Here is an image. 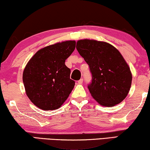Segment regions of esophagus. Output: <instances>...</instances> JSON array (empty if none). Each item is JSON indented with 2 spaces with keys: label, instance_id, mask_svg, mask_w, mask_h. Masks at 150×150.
<instances>
[{
  "label": "esophagus",
  "instance_id": "obj_1",
  "mask_svg": "<svg viewBox=\"0 0 150 150\" xmlns=\"http://www.w3.org/2000/svg\"><path fill=\"white\" fill-rule=\"evenodd\" d=\"M83 79H80L79 81H78V83H79V85H81V84H83Z\"/></svg>",
  "mask_w": 150,
  "mask_h": 150
}]
</instances>
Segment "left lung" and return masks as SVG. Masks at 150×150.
<instances>
[{
	"mask_svg": "<svg viewBox=\"0 0 150 150\" xmlns=\"http://www.w3.org/2000/svg\"><path fill=\"white\" fill-rule=\"evenodd\" d=\"M76 49L91 72L88 89L92 97L108 107L122 102L130 91L132 76L120 51L108 43L87 39L78 41Z\"/></svg>",
	"mask_w": 150,
	"mask_h": 150,
	"instance_id": "obj_1",
	"label": "left lung"
}]
</instances>
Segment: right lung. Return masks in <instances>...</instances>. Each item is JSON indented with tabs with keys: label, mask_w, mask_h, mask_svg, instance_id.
Here are the masks:
<instances>
[{
	"label": "right lung",
	"mask_w": 150,
	"mask_h": 150,
	"mask_svg": "<svg viewBox=\"0 0 150 150\" xmlns=\"http://www.w3.org/2000/svg\"><path fill=\"white\" fill-rule=\"evenodd\" d=\"M75 47L74 40L56 43L39 50L28 61L22 80L26 96L38 108L57 109L69 97L75 82L65 62Z\"/></svg>",
	"instance_id": "obj_1"
}]
</instances>
